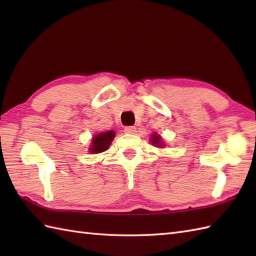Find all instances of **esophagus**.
I'll list each match as a JSON object with an SVG mask.
<instances>
[{
	"instance_id": "obj_1",
	"label": "esophagus",
	"mask_w": 256,
	"mask_h": 256,
	"mask_svg": "<svg viewBox=\"0 0 256 256\" xmlns=\"http://www.w3.org/2000/svg\"><path fill=\"white\" fill-rule=\"evenodd\" d=\"M124 132L128 133V134H135L138 132V130H136V128H134V126H128V128H124Z\"/></svg>"
}]
</instances>
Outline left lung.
<instances>
[{"mask_svg":"<svg viewBox=\"0 0 256 256\" xmlns=\"http://www.w3.org/2000/svg\"><path fill=\"white\" fill-rule=\"evenodd\" d=\"M150 143L153 144L154 146H156V148H162V146L165 145L164 142H162V138L157 133H154L150 136Z\"/></svg>","mask_w":256,"mask_h":256,"instance_id":"left-lung-1","label":"left lung"}]
</instances>
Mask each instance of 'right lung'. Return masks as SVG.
Returning <instances> with one entry per match:
<instances>
[{
    "label": "right lung",
    "mask_w": 256,
    "mask_h": 256,
    "mask_svg": "<svg viewBox=\"0 0 256 256\" xmlns=\"http://www.w3.org/2000/svg\"><path fill=\"white\" fill-rule=\"evenodd\" d=\"M114 136H116V133L113 131L102 132L94 135V138H92L89 152L92 154H98L106 150L108 148H110Z\"/></svg>",
    "instance_id": "right-lung-1"
}]
</instances>
